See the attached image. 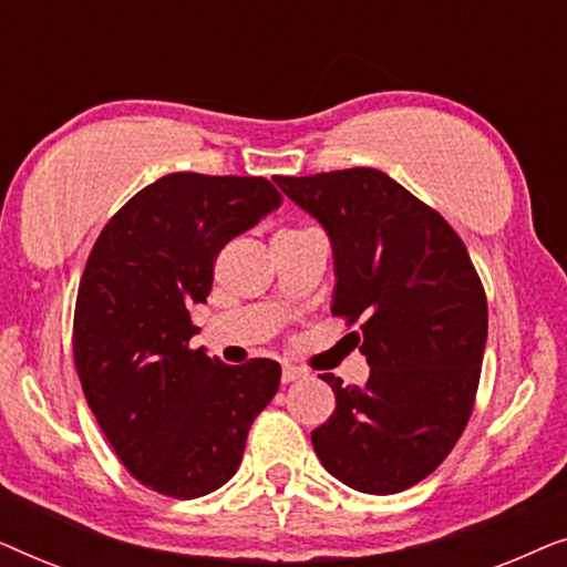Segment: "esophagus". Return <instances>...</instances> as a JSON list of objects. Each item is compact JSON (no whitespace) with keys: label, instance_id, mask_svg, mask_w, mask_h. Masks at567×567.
<instances>
[{"label":"esophagus","instance_id":"34e87169","mask_svg":"<svg viewBox=\"0 0 567 567\" xmlns=\"http://www.w3.org/2000/svg\"><path fill=\"white\" fill-rule=\"evenodd\" d=\"M301 377H305V371H301L299 367H291V363H286L284 371H281V379H284V384H291V382H297V379H301Z\"/></svg>","mask_w":567,"mask_h":567}]
</instances>
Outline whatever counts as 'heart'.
<instances>
[{"label": "heart", "instance_id": "1", "mask_svg": "<svg viewBox=\"0 0 567 567\" xmlns=\"http://www.w3.org/2000/svg\"><path fill=\"white\" fill-rule=\"evenodd\" d=\"M286 231H291V229H286Z\"/></svg>", "mask_w": 567, "mask_h": 567}]
</instances>
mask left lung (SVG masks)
<instances>
[{"mask_svg": "<svg viewBox=\"0 0 567 567\" xmlns=\"http://www.w3.org/2000/svg\"><path fill=\"white\" fill-rule=\"evenodd\" d=\"M276 183L330 235L332 315L359 324L351 336L371 367L367 386L322 377L336 410L312 431L315 452L353 491H408L446 460L475 408L487 340L483 281L452 224L382 169Z\"/></svg>", "mask_w": 567, "mask_h": 567, "instance_id": "8db88e82", "label": "left lung"}]
</instances>
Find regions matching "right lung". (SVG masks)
Listing matches in <instances>:
<instances>
[{"label": "right lung", "instance_id": "obj_1", "mask_svg": "<svg viewBox=\"0 0 567 567\" xmlns=\"http://www.w3.org/2000/svg\"><path fill=\"white\" fill-rule=\"evenodd\" d=\"M281 204L266 177L173 173L111 216L74 307V367L107 444L167 498H200L235 475L247 431L281 367H229L190 348L188 309L206 301L231 237Z\"/></svg>", "mask_w": 567, "mask_h": 567}]
</instances>
